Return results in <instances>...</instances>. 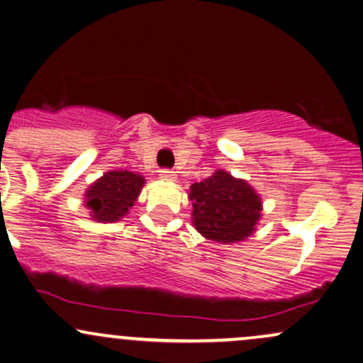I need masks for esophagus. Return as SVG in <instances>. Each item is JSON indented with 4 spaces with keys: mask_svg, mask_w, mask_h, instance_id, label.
<instances>
[{
    "mask_svg": "<svg viewBox=\"0 0 363 363\" xmlns=\"http://www.w3.org/2000/svg\"><path fill=\"white\" fill-rule=\"evenodd\" d=\"M160 177L163 178V180H177V174H174L173 169H168V168L161 169Z\"/></svg>",
    "mask_w": 363,
    "mask_h": 363,
    "instance_id": "esophagus-1",
    "label": "esophagus"
}]
</instances>
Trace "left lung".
I'll return each instance as SVG.
<instances>
[{
  "instance_id": "obj_1",
  "label": "left lung",
  "mask_w": 363,
  "mask_h": 363,
  "mask_svg": "<svg viewBox=\"0 0 363 363\" xmlns=\"http://www.w3.org/2000/svg\"><path fill=\"white\" fill-rule=\"evenodd\" d=\"M194 224L207 240L242 241L255 231L262 212V200L246 182L216 172L203 182L190 186Z\"/></svg>"
}]
</instances>
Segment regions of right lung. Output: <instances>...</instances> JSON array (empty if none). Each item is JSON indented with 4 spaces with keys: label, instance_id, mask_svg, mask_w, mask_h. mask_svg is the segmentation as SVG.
I'll list each match as a JSON object with an SVG mask.
<instances>
[{
    "label": "right lung",
    "instance_id": "1",
    "mask_svg": "<svg viewBox=\"0 0 363 363\" xmlns=\"http://www.w3.org/2000/svg\"><path fill=\"white\" fill-rule=\"evenodd\" d=\"M144 178L130 172H108L86 191V206L101 223H113L129 212L139 197Z\"/></svg>",
    "mask_w": 363,
    "mask_h": 363
}]
</instances>
